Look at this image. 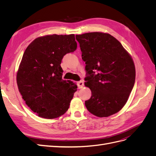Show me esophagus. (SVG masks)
<instances>
[{"instance_id":"obj_1","label":"esophagus","mask_w":156,"mask_h":156,"mask_svg":"<svg viewBox=\"0 0 156 156\" xmlns=\"http://www.w3.org/2000/svg\"><path fill=\"white\" fill-rule=\"evenodd\" d=\"M77 86H78V88L81 89L84 87V83L83 81H80L79 82H77Z\"/></svg>"}]
</instances>
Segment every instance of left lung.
<instances>
[{
  "label": "left lung",
  "mask_w": 156,
  "mask_h": 156,
  "mask_svg": "<svg viewBox=\"0 0 156 156\" xmlns=\"http://www.w3.org/2000/svg\"><path fill=\"white\" fill-rule=\"evenodd\" d=\"M85 62L84 85L92 96L85 106L92 115L107 117L120 111L133 88L135 68L131 55L120 42L107 33L76 35Z\"/></svg>",
  "instance_id": "obj_1"
}]
</instances>
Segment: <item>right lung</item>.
Masks as SVG:
<instances>
[{"mask_svg":"<svg viewBox=\"0 0 156 156\" xmlns=\"http://www.w3.org/2000/svg\"><path fill=\"white\" fill-rule=\"evenodd\" d=\"M77 49L75 35L38 37L27 47L17 72L19 91L37 115L54 119L69 108L77 86L62 80L63 56Z\"/></svg>","mask_w":156,"mask_h":156,"instance_id":"right-lung-1","label":"right lung"}]
</instances>
